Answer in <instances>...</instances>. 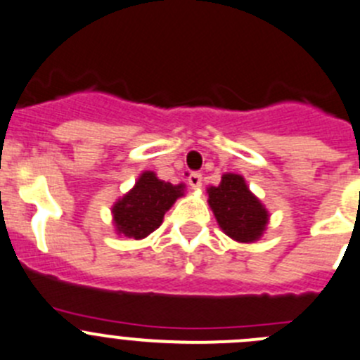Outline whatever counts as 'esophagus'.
<instances>
[{
	"instance_id": "obj_1",
	"label": "esophagus",
	"mask_w": 360,
	"mask_h": 360,
	"mask_svg": "<svg viewBox=\"0 0 360 360\" xmlns=\"http://www.w3.org/2000/svg\"><path fill=\"white\" fill-rule=\"evenodd\" d=\"M188 184H190L193 190H200V188H202V174L191 172L190 176H188Z\"/></svg>"
}]
</instances>
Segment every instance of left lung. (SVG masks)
Returning <instances> with one entry per match:
<instances>
[{"label":"left lung","instance_id":"1","mask_svg":"<svg viewBox=\"0 0 360 360\" xmlns=\"http://www.w3.org/2000/svg\"><path fill=\"white\" fill-rule=\"evenodd\" d=\"M207 202L219 229L237 243H255L264 236L269 211L257 195L251 193L243 176L223 174L218 186L207 188Z\"/></svg>","mask_w":360,"mask_h":360}]
</instances>
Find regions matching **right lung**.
Returning <instances> with one entry per match:
<instances>
[{"instance_id": "obj_1", "label": "right lung", "mask_w": 360, "mask_h": 360, "mask_svg": "<svg viewBox=\"0 0 360 360\" xmlns=\"http://www.w3.org/2000/svg\"><path fill=\"white\" fill-rule=\"evenodd\" d=\"M186 184H172L158 179L155 172L144 170L130 191L112 205V223L117 236L144 239L163 223V216L183 197Z\"/></svg>"}]
</instances>
